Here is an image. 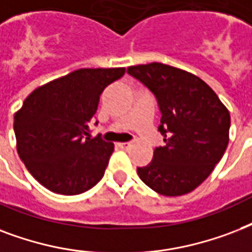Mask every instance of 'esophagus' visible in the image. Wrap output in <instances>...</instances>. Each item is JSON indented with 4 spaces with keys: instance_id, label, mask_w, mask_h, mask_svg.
Masks as SVG:
<instances>
[{
    "instance_id": "obj_1",
    "label": "esophagus",
    "mask_w": 252,
    "mask_h": 252,
    "mask_svg": "<svg viewBox=\"0 0 252 252\" xmlns=\"http://www.w3.org/2000/svg\"><path fill=\"white\" fill-rule=\"evenodd\" d=\"M118 144V147L122 148V150H127L130 147V142H121V143H117Z\"/></svg>"
}]
</instances>
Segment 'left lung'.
<instances>
[{
  "label": "left lung",
  "instance_id": "obj_1",
  "mask_svg": "<svg viewBox=\"0 0 252 252\" xmlns=\"http://www.w3.org/2000/svg\"><path fill=\"white\" fill-rule=\"evenodd\" d=\"M153 92L161 113L158 130L165 144L138 167L140 180L163 196H183L209 176L229 143L230 114L200 77L161 63L127 68Z\"/></svg>",
  "mask_w": 252,
  "mask_h": 252
}]
</instances>
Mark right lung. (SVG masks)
Returning <instances> with one entry per match:
<instances>
[{
  "mask_svg": "<svg viewBox=\"0 0 252 252\" xmlns=\"http://www.w3.org/2000/svg\"><path fill=\"white\" fill-rule=\"evenodd\" d=\"M125 68H83L35 89L15 113L17 150L29 172L51 192L73 196L104 176L114 144L91 138L104 89ZM94 125H97L95 122Z\"/></svg>",
  "mask_w": 252,
  "mask_h": 252,
  "instance_id": "obj_1",
  "label": "right lung"
}]
</instances>
